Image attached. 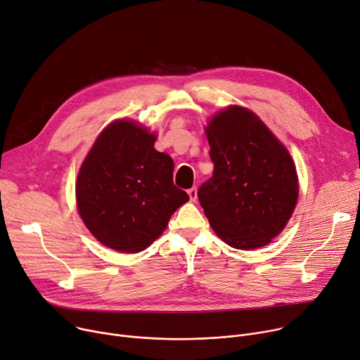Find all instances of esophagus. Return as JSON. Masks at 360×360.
<instances>
[{
  "label": "esophagus",
  "instance_id": "esophagus-1",
  "mask_svg": "<svg viewBox=\"0 0 360 360\" xmlns=\"http://www.w3.org/2000/svg\"><path fill=\"white\" fill-rule=\"evenodd\" d=\"M188 195H189V200H191L192 202L197 201V198H198V195H197V188H195V186L189 188V189H188Z\"/></svg>",
  "mask_w": 360,
  "mask_h": 360
}]
</instances>
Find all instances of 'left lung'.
Masks as SVG:
<instances>
[{
    "label": "left lung",
    "mask_w": 360,
    "mask_h": 360,
    "mask_svg": "<svg viewBox=\"0 0 360 360\" xmlns=\"http://www.w3.org/2000/svg\"><path fill=\"white\" fill-rule=\"evenodd\" d=\"M212 176L198 200L215 234L238 250L263 247L281 233L299 197L287 149L251 110L231 106L207 127Z\"/></svg>",
    "instance_id": "8db88e82"
}]
</instances>
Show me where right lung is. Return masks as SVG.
<instances>
[{
    "label": "right lung",
    "instance_id": "right-lung-1",
    "mask_svg": "<svg viewBox=\"0 0 360 360\" xmlns=\"http://www.w3.org/2000/svg\"><path fill=\"white\" fill-rule=\"evenodd\" d=\"M146 129L117 120L96 139L80 168L76 198L89 231L109 248L139 252L165 230L188 193L174 185V160Z\"/></svg>",
    "mask_w": 360,
    "mask_h": 360
}]
</instances>
